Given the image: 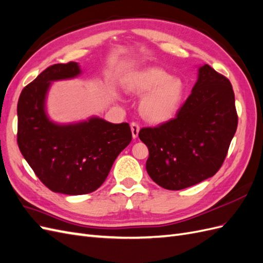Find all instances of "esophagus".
Returning a JSON list of instances; mask_svg holds the SVG:
<instances>
[{"mask_svg":"<svg viewBox=\"0 0 263 263\" xmlns=\"http://www.w3.org/2000/svg\"><path fill=\"white\" fill-rule=\"evenodd\" d=\"M130 128H132V134H133V138H137L138 136V133H139V129H140V126L138 123L136 122H133L130 124Z\"/></svg>","mask_w":263,"mask_h":263,"instance_id":"esophagus-1","label":"esophagus"}]
</instances>
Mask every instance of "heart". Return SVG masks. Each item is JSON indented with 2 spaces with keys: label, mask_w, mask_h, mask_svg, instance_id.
<instances>
[{
  "label": "heart",
  "mask_w": 263,
  "mask_h": 263,
  "mask_svg": "<svg viewBox=\"0 0 263 263\" xmlns=\"http://www.w3.org/2000/svg\"><path fill=\"white\" fill-rule=\"evenodd\" d=\"M127 90L136 94L152 91L141 102V113L149 121L159 123L169 119L176 112L183 93V84L160 68H148L129 79Z\"/></svg>",
  "instance_id": "heart-1"
}]
</instances>
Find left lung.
<instances>
[{
    "mask_svg": "<svg viewBox=\"0 0 263 263\" xmlns=\"http://www.w3.org/2000/svg\"><path fill=\"white\" fill-rule=\"evenodd\" d=\"M237 125L232 83L211 66L201 67L192 93L176 116L139 130L149 150V177L172 191L213 177L225 161Z\"/></svg>",
    "mask_w": 263,
    "mask_h": 263,
    "instance_id": "obj_1",
    "label": "left lung"
}]
</instances>
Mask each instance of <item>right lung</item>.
<instances>
[{
	"mask_svg": "<svg viewBox=\"0 0 263 263\" xmlns=\"http://www.w3.org/2000/svg\"><path fill=\"white\" fill-rule=\"evenodd\" d=\"M80 72L77 62L52 65L24 87L17 103V145L23 157L47 187L68 195L98 190L133 137L128 123L94 117L60 126L49 121L45 98L50 81Z\"/></svg>",
	"mask_w": 263,
	"mask_h": 263,
	"instance_id": "right-lung-1",
	"label": "right lung"
}]
</instances>
